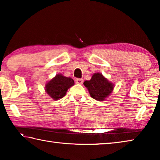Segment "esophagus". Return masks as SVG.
<instances>
[{
    "mask_svg": "<svg viewBox=\"0 0 160 160\" xmlns=\"http://www.w3.org/2000/svg\"><path fill=\"white\" fill-rule=\"evenodd\" d=\"M75 82L77 84H80V85H82L83 83V79L82 78H77V79H75Z\"/></svg>",
    "mask_w": 160,
    "mask_h": 160,
    "instance_id": "34e87169",
    "label": "esophagus"
}]
</instances>
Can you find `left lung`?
<instances>
[{
	"label": "left lung",
	"instance_id": "1",
	"mask_svg": "<svg viewBox=\"0 0 160 160\" xmlns=\"http://www.w3.org/2000/svg\"><path fill=\"white\" fill-rule=\"evenodd\" d=\"M83 84L88 88L90 96L100 102L104 101L113 90V83L99 72L93 74L91 80L85 81Z\"/></svg>",
	"mask_w": 160,
	"mask_h": 160
}]
</instances>
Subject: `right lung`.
Instances as JSON below:
<instances>
[{
	"mask_svg": "<svg viewBox=\"0 0 160 160\" xmlns=\"http://www.w3.org/2000/svg\"><path fill=\"white\" fill-rule=\"evenodd\" d=\"M74 85V80L61 74H57L46 84L45 90L53 100H58L66 95L68 90Z\"/></svg>",
	"mask_w": 160,
	"mask_h": 160,
	"instance_id": "right-lung-1",
	"label": "right lung"
}]
</instances>
